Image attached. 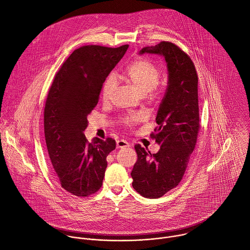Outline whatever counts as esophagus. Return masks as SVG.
<instances>
[{
    "instance_id": "obj_1",
    "label": "esophagus",
    "mask_w": 250,
    "mask_h": 250,
    "mask_svg": "<svg viewBox=\"0 0 250 250\" xmlns=\"http://www.w3.org/2000/svg\"><path fill=\"white\" fill-rule=\"evenodd\" d=\"M125 147H129V143L124 139H120L117 141V148H125Z\"/></svg>"
}]
</instances>
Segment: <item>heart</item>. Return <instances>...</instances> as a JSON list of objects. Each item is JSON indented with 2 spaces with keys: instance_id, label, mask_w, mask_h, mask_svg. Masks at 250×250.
<instances>
[{
  "instance_id": "obj_1",
  "label": "heart",
  "mask_w": 250,
  "mask_h": 250,
  "mask_svg": "<svg viewBox=\"0 0 250 250\" xmlns=\"http://www.w3.org/2000/svg\"><path fill=\"white\" fill-rule=\"evenodd\" d=\"M125 77L141 95L148 94L154 96L157 93L158 84L161 81V71L153 62L147 59H139L126 68ZM117 85V75L115 73L109 74L101 89V96L104 101L110 99ZM141 120L142 116L140 114H128L121 117L120 122L126 127H132Z\"/></svg>"
}]
</instances>
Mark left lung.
Masks as SVG:
<instances>
[{
	"label": "left lung",
	"mask_w": 250,
	"mask_h": 250,
	"mask_svg": "<svg viewBox=\"0 0 250 250\" xmlns=\"http://www.w3.org/2000/svg\"><path fill=\"white\" fill-rule=\"evenodd\" d=\"M146 52L165 56L168 83L156 118L158 126L151 133L161 148L151 154L136 144L137 161L131 177L138 194L157 199L181 182L197 144L201 128L198 74L191 57L173 42L163 41L140 50V54Z\"/></svg>",
	"instance_id": "1"
}]
</instances>
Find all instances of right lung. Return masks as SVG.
<instances>
[{
	"instance_id": "1",
	"label": "right lung",
	"mask_w": 250,
	"mask_h": 250,
	"mask_svg": "<svg viewBox=\"0 0 250 250\" xmlns=\"http://www.w3.org/2000/svg\"><path fill=\"white\" fill-rule=\"evenodd\" d=\"M127 47L89 44L75 49L49 87L43 111L45 143L55 176L74 196L88 197L102 186L106 158L115 150L116 141L107 137L88 142L83 130L106 77Z\"/></svg>"
}]
</instances>
